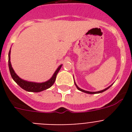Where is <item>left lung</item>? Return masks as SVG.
Segmentation results:
<instances>
[{"label":"left lung","instance_id":"1","mask_svg":"<svg viewBox=\"0 0 132 132\" xmlns=\"http://www.w3.org/2000/svg\"><path fill=\"white\" fill-rule=\"evenodd\" d=\"M75 85H76L77 88L79 90H80V91L83 92V93H88V94H96V93H102V92H104V91H105V90H106L108 89V88H109L110 87H110H108V88H105V89L102 90H101V91H98V92H90V91H87V90H85L81 89V88H80L79 87H78L77 85H76V83H75Z\"/></svg>","mask_w":132,"mask_h":132}]
</instances>
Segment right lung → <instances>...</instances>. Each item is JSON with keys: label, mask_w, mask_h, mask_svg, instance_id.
Returning <instances> with one entry per match:
<instances>
[{"label": "right lung", "mask_w": 132, "mask_h": 132, "mask_svg": "<svg viewBox=\"0 0 132 132\" xmlns=\"http://www.w3.org/2000/svg\"><path fill=\"white\" fill-rule=\"evenodd\" d=\"M10 50L9 53V70H10V73L11 75L12 78L13 79L16 83L19 85L20 87L24 89L26 91L28 92H34V93H38V92H41L44 90H46L47 88H50L52 87L53 83L55 81L56 77L57 75L58 72L60 70L61 67L62 66V65H61L56 70L52 77L49 80L46 81V82H42V83H37V82H28L26 80H22V79L19 77L15 73L14 71L13 70L12 67L11 63H10Z\"/></svg>", "instance_id": "obj_1"}]
</instances>
